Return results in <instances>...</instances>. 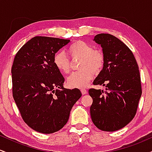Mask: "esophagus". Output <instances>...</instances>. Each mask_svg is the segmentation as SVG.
<instances>
[{
    "mask_svg": "<svg viewBox=\"0 0 152 152\" xmlns=\"http://www.w3.org/2000/svg\"><path fill=\"white\" fill-rule=\"evenodd\" d=\"M81 94H83H83H86V93H87V91L86 89H84V88H81Z\"/></svg>",
    "mask_w": 152,
    "mask_h": 152,
    "instance_id": "34e87169",
    "label": "esophagus"
}]
</instances>
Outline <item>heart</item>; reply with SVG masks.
Wrapping results in <instances>:
<instances>
[{
    "label": "heart",
    "instance_id": "heart-1",
    "mask_svg": "<svg viewBox=\"0 0 152 152\" xmlns=\"http://www.w3.org/2000/svg\"><path fill=\"white\" fill-rule=\"evenodd\" d=\"M68 53L73 59L81 58L79 69L73 73L67 79L68 86L71 88H84L93 79L94 74L102 70L105 62L104 53L100 50L94 49L89 43L83 41L73 43L68 48ZM53 61L56 69L63 74H67L71 70V61L61 51L54 55Z\"/></svg>",
    "mask_w": 152,
    "mask_h": 152
}]
</instances>
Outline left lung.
Segmentation results:
<instances>
[{
	"mask_svg": "<svg viewBox=\"0 0 152 152\" xmlns=\"http://www.w3.org/2000/svg\"><path fill=\"white\" fill-rule=\"evenodd\" d=\"M94 41L100 44L105 62L94 85H102L106 91L90 88L93 99L90 107L92 121L99 129L114 132L133 119L142 96L139 66L126 45L112 35L97 34Z\"/></svg>",
	"mask_w": 152,
	"mask_h": 152,
	"instance_id": "8db88e82",
	"label": "left lung"
}]
</instances>
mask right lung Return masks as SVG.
<instances>
[{"instance_id":"1","label":"right lung","mask_w":152,"mask_h":152,"mask_svg":"<svg viewBox=\"0 0 152 152\" xmlns=\"http://www.w3.org/2000/svg\"><path fill=\"white\" fill-rule=\"evenodd\" d=\"M69 42L36 36L15 54L11 69L13 99L25 123L40 133L62 129L82 95L78 88H64V76L53 61L54 55Z\"/></svg>"}]
</instances>
